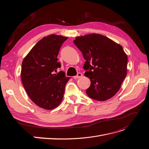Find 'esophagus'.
I'll use <instances>...</instances> for the list:
<instances>
[{
    "mask_svg": "<svg viewBox=\"0 0 149 149\" xmlns=\"http://www.w3.org/2000/svg\"><path fill=\"white\" fill-rule=\"evenodd\" d=\"M82 76H83L82 73H78L77 75L73 76V78H74V79H77V78H80V77H81Z\"/></svg>",
    "mask_w": 149,
    "mask_h": 149,
    "instance_id": "obj_1",
    "label": "esophagus"
}]
</instances>
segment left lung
Here are the masks:
<instances>
[{"label": "left lung", "instance_id": "8db88e82", "mask_svg": "<svg viewBox=\"0 0 149 149\" xmlns=\"http://www.w3.org/2000/svg\"><path fill=\"white\" fill-rule=\"evenodd\" d=\"M73 42L86 60L84 75L91 81L88 96L100 101L114 96L127 74V56L123 47L96 33L77 37Z\"/></svg>", "mask_w": 149, "mask_h": 149}]
</instances>
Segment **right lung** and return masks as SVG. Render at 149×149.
<instances>
[{
	"label": "right lung",
	"instance_id": "right-lung-1",
	"mask_svg": "<svg viewBox=\"0 0 149 149\" xmlns=\"http://www.w3.org/2000/svg\"><path fill=\"white\" fill-rule=\"evenodd\" d=\"M67 37L50 35L32 48L22 63L21 78L29 96L35 104L53 109L61 102L70 78L57 70L61 67L57 56Z\"/></svg>",
	"mask_w": 149,
	"mask_h": 149
}]
</instances>
